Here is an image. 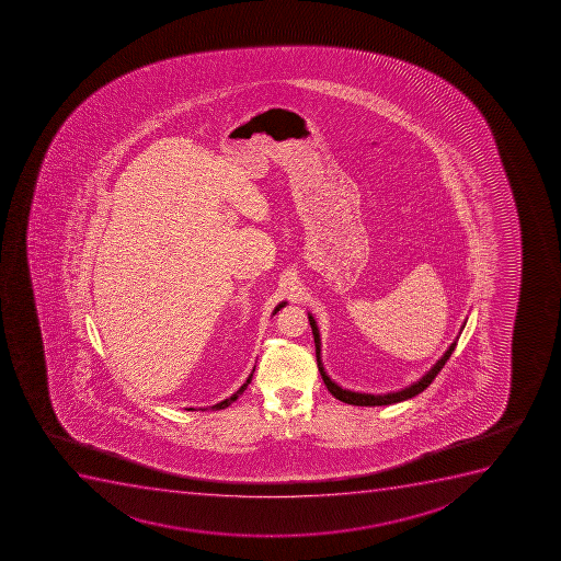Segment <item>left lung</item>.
Returning <instances> with one entry per match:
<instances>
[{"label": "left lung", "instance_id": "8db88e82", "mask_svg": "<svg viewBox=\"0 0 561 561\" xmlns=\"http://www.w3.org/2000/svg\"><path fill=\"white\" fill-rule=\"evenodd\" d=\"M309 322H311L312 334H314V345H317V362H318V371L322 375L323 382L328 386L329 393L333 394L334 399L342 400L345 404L353 405H388L394 404V402H402V400L411 399V397H415V394L421 393L424 389L430 386V383L435 380L440 369H443L444 364L449 360V356L454 353L455 345H449V350L444 353L443 358L435 364V366L430 369V371L424 375V377L419 380V382L413 383L410 388L402 389V391H397V393H388V394H366V393H355V391H347V389H342L340 386L331 380V378L325 375L323 371L322 360H320V333H318L317 322H314V318L309 317Z\"/></svg>", "mask_w": 561, "mask_h": 561}]
</instances>
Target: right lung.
Wrapping results in <instances>:
<instances>
[{"label":"right lung","mask_w":561,"mask_h":561,"mask_svg":"<svg viewBox=\"0 0 561 561\" xmlns=\"http://www.w3.org/2000/svg\"><path fill=\"white\" fill-rule=\"evenodd\" d=\"M284 306L285 304H279V306L276 307V311H274V314H276V312L279 311V309H282V307ZM250 380H252V373H250V377L247 378V382H244L243 386L239 388L238 393L232 394L230 399L222 400V402H219V404L211 405V410H225V408H228V405L232 404L233 400H238L239 394L243 393L244 389H247V386H249Z\"/></svg>","instance_id":"obj_1"}]
</instances>
